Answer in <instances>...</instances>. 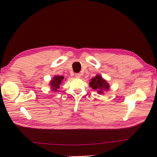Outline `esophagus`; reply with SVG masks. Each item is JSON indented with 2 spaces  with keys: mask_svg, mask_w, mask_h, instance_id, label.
<instances>
[{
  "mask_svg": "<svg viewBox=\"0 0 157 157\" xmlns=\"http://www.w3.org/2000/svg\"><path fill=\"white\" fill-rule=\"evenodd\" d=\"M75 76L76 78H81V75L80 73H76L75 75Z\"/></svg>",
  "mask_w": 157,
  "mask_h": 157,
  "instance_id": "obj_1",
  "label": "esophagus"
}]
</instances>
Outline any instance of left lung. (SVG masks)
Wrapping results in <instances>:
<instances>
[{"mask_svg": "<svg viewBox=\"0 0 157 157\" xmlns=\"http://www.w3.org/2000/svg\"><path fill=\"white\" fill-rule=\"evenodd\" d=\"M89 86L93 90H96L98 94H102L103 91L108 90L109 89V85L102 76L97 75L90 80Z\"/></svg>", "mask_w": 157, "mask_h": 157, "instance_id": "obj_1", "label": "left lung"}]
</instances>
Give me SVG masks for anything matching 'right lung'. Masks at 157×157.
Instances as JSON below:
<instances>
[{
	"label": "right lung",
	"mask_w": 157,
	"mask_h": 157,
	"mask_svg": "<svg viewBox=\"0 0 157 157\" xmlns=\"http://www.w3.org/2000/svg\"><path fill=\"white\" fill-rule=\"evenodd\" d=\"M64 80V76H58L56 75L53 77L52 80L50 82V85H51V88L52 90L57 91V89H59L60 88V84L62 83Z\"/></svg>",
	"instance_id": "add662e5"
}]
</instances>
